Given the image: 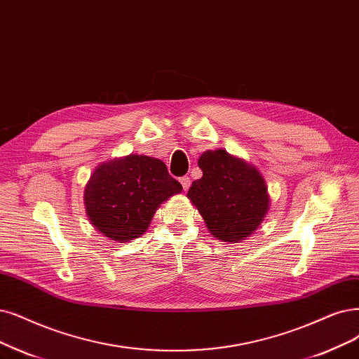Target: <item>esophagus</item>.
<instances>
[{
	"label": "esophagus",
	"mask_w": 359,
	"mask_h": 359,
	"mask_svg": "<svg viewBox=\"0 0 359 359\" xmlns=\"http://www.w3.org/2000/svg\"><path fill=\"white\" fill-rule=\"evenodd\" d=\"M180 183L183 187V191H188L191 187V179L188 176H183V177H180Z\"/></svg>",
	"instance_id": "34e87169"
}]
</instances>
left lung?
I'll use <instances>...</instances> for the list:
<instances>
[{"label":"left lung","instance_id":"1","mask_svg":"<svg viewBox=\"0 0 359 359\" xmlns=\"http://www.w3.org/2000/svg\"><path fill=\"white\" fill-rule=\"evenodd\" d=\"M188 198L208 231L224 243H240L253 233L269 210L268 187L256 167L224 149L205 151Z\"/></svg>","mask_w":359,"mask_h":359}]
</instances>
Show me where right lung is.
Returning <instances> with one entry per match:
<instances>
[{
    "label": "right lung",
    "mask_w": 359,
    "mask_h": 359,
    "mask_svg": "<svg viewBox=\"0 0 359 359\" xmlns=\"http://www.w3.org/2000/svg\"><path fill=\"white\" fill-rule=\"evenodd\" d=\"M182 189L156 158H115L100 164L87 182L86 213L93 226L109 240L128 243L143 235L158 207Z\"/></svg>",
    "instance_id": "obj_1"
}]
</instances>
